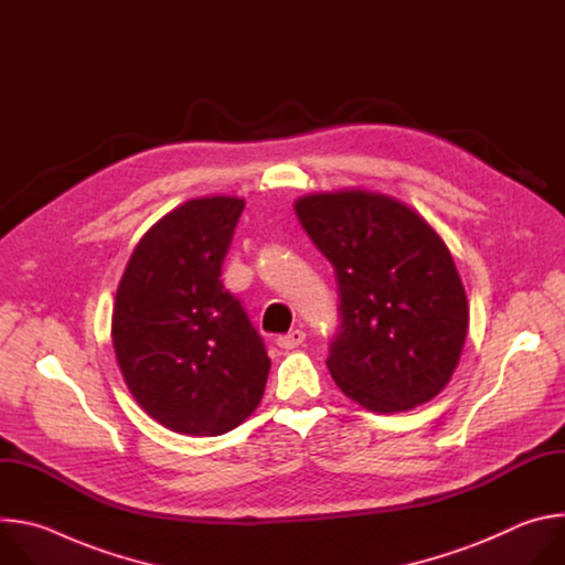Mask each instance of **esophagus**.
<instances>
[{"instance_id":"obj_1","label":"esophagus","mask_w":565,"mask_h":565,"mask_svg":"<svg viewBox=\"0 0 565 565\" xmlns=\"http://www.w3.org/2000/svg\"><path fill=\"white\" fill-rule=\"evenodd\" d=\"M303 340H306V333L299 331V329H295V331H290V333H286V335H279V338H277V347L288 351V349H297L299 344H303Z\"/></svg>"}]
</instances>
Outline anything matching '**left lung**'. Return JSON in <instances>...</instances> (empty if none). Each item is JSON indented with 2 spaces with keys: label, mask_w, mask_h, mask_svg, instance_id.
<instances>
[{
  "label": "left lung",
  "mask_w": 565,
  "mask_h": 565,
  "mask_svg": "<svg viewBox=\"0 0 565 565\" xmlns=\"http://www.w3.org/2000/svg\"><path fill=\"white\" fill-rule=\"evenodd\" d=\"M340 284L327 366L369 412L425 405L449 382L467 338V297L436 230L409 205L347 190L295 203Z\"/></svg>",
  "instance_id": "left-lung-1"
}]
</instances>
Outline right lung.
Here are the masks:
<instances>
[{
    "label": "right lung",
    "instance_id": "1",
    "mask_svg": "<svg viewBox=\"0 0 565 565\" xmlns=\"http://www.w3.org/2000/svg\"><path fill=\"white\" fill-rule=\"evenodd\" d=\"M234 196L194 199L136 246L111 319L114 351L138 405L163 427L221 436L262 402L270 358L246 308L221 281Z\"/></svg>",
    "mask_w": 565,
    "mask_h": 565
}]
</instances>
